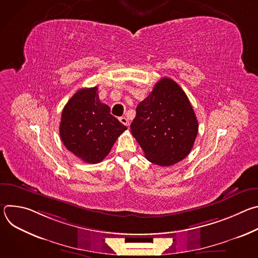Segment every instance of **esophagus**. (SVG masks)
Instances as JSON below:
<instances>
[{
	"mask_svg": "<svg viewBox=\"0 0 258 258\" xmlns=\"http://www.w3.org/2000/svg\"><path fill=\"white\" fill-rule=\"evenodd\" d=\"M120 122L122 123V124H124L125 126H128L130 125V122H128V119L126 118V117H120Z\"/></svg>",
	"mask_w": 258,
	"mask_h": 258,
	"instance_id": "1",
	"label": "esophagus"
}]
</instances>
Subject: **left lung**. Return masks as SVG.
<instances>
[{
  "label": "left lung",
  "instance_id": "left-lung-1",
  "mask_svg": "<svg viewBox=\"0 0 258 258\" xmlns=\"http://www.w3.org/2000/svg\"><path fill=\"white\" fill-rule=\"evenodd\" d=\"M131 130L147 159L169 166L191 152L198 120L186 93L174 81L163 78L138 105Z\"/></svg>",
  "mask_w": 258,
  "mask_h": 258
}]
</instances>
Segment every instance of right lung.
<instances>
[{
    "mask_svg": "<svg viewBox=\"0 0 258 258\" xmlns=\"http://www.w3.org/2000/svg\"><path fill=\"white\" fill-rule=\"evenodd\" d=\"M60 137L66 148L87 163L101 162L126 130L99 100L98 88L81 89L63 108Z\"/></svg>",
    "mask_w": 258,
    "mask_h": 258,
    "instance_id": "right-lung-1",
    "label": "right lung"
}]
</instances>
